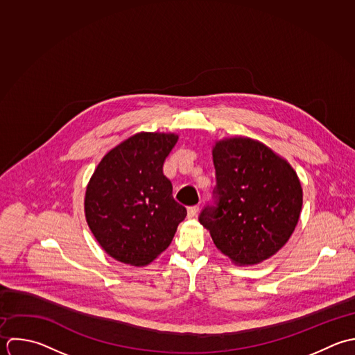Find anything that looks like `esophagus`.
I'll list each match as a JSON object with an SVG mask.
<instances>
[{"instance_id":"1","label":"esophagus","mask_w":355,"mask_h":355,"mask_svg":"<svg viewBox=\"0 0 355 355\" xmlns=\"http://www.w3.org/2000/svg\"><path fill=\"white\" fill-rule=\"evenodd\" d=\"M198 211H199V207H198V206H191V207H188V218L196 217Z\"/></svg>"}]
</instances>
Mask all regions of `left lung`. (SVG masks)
Listing matches in <instances>:
<instances>
[{
	"label": "left lung",
	"instance_id": "8db88e82",
	"mask_svg": "<svg viewBox=\"0 0 355 355\" xmlns=\"http://www.w3.org/2000/svg\"><path fill=\"white\" fill-rule=\"evenodd\" d=\"M211 152L218 203L206 207L199 221L234 264H260L286 245L299 223L303 189L297 173L249 137L218 139Z\"/></svg>",
	"mask_w": 355,
	"mask_h": 355
}]
</instances>
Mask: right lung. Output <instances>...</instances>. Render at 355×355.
<instances>
[{
    "label": "right lung",
    "instance_id": "1",
    "mask_svg": "<svg viewBox=\"0 0 355 355\" xmlns=\"http://www.w3.org/2000/svg\"><path fill=\"white\" fill-rule=\"evenodd\" d=\"M177 141L174 132H137L110 149L88 181L87 224L101 248L120 263L150 264L170 246L187 217L163 174Z\"/></svg>",
    "mask_w": 355,
    "mask_h": 355
}]
</instances>
